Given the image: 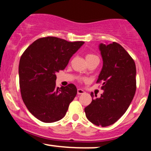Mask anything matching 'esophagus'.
Wrapping results in <instances>:
<instances>
[{
  "label": "esophagus",
  "instance_id": "34e87169",
  "mask_svg": "<svg viewBox=\"0 0 151 151\" xmlns=\"http://www.w3.org/2000/svg\"><path fill=\"white\" fill-rule=\"evenodd\" d=\"M85 93V91H84L83 89H77V94H84V93Z\"/></svg>",
  "mask_w": 151,
  "mask_h": 151
}]
</instances>
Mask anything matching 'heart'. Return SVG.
Listing matches in <instances>:
<instances>
[{
	"label": "heart",
	"mask_w": 151,
	"mask_h": 151,
	"mask_svg": "<svg viewBox=\"0 0 151 151\" xmlns=\"http://www.w3.org/2000/svg\"><path fill=\"white\" fill-rule=\"evenodd\" d=\"M96 55H93V54H88V55H86V60H89V59H91L93 58H96Z\"/></svg>",
	"instance_id": "1"
}]
</instances>
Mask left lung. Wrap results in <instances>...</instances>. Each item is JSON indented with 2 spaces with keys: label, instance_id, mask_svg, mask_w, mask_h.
I'll list each match as a JSON object with an SVG mask.
<instances>
[{
  "label": "left lung",
  "instance_id": "obj_1",
  "mask_svg": "<svg viewBox=\"0 0 151 151\" xmlns=\"http://www.w3.org/2000/svg\"><path fill=\"white\" fill-rule=\"evenodd\" d=\"M103 67L97 82L104 92L99 98L91 92L92 101L85 107L86 116L98 126L114 124L125 114L136 89V69L133 60L116 42L99 45Z\"/></svg>",
  "mask_w": 151,
  "mask_h": 151
}]
</instances>
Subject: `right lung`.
Listing matches in <instances>:
<instances>
[{"instance_id":"add662e5","label":"right lung","mask_w":151,"mask_h":151,"mask_svg":"<svg viewBox=\"0 0 151 151\" xmlns=\"http://www.w3.org/2000/svg\"><path fill=\"white\" fill-rule=\"evenodd\" d=\"M84 43L55 37L39 38L22 54L18 69L21 96L29 111L40 121L52 123L65 116L77 89L73 84L57 87L56 73L67 67Z\"/></svg>"}]
</instances>
